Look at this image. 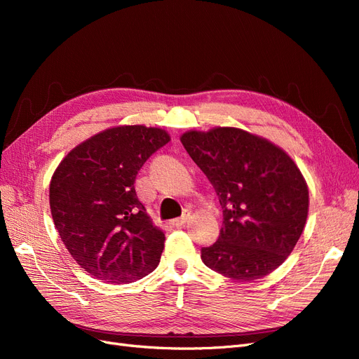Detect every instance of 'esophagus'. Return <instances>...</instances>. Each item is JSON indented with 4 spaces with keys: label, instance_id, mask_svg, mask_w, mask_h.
<instances>
[{
    "label": "esophagus",
    "instance_id": "34e87169",
    "mask_svg": "<svg viewBox=\"0 0 359 359\" xmlns=\"http://www.w3.org/2000/svg\"><path fill=\"white\" fill-rule=\"evenodd\" d=\"M189 215H190V212H184L181 217H180V219H175V220H172V224L173 226H175V227H181V226H184V224H186V222L189 220Z\"/></svg>",
    "mask_w": 359,
    "mask_h": 359
}]
</instances>
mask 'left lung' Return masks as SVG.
Instances as JSON below:
<instances>
[{"label": "left lung", "mask_w": 359, "mask_h": 359, "mask_svg": "<svg viewBox=\"0 0 359 359\" xmlns=\"http://www.w3.org/2000/svg\"><path fill=\"white\" fill-rule=\"evenodd\" d=\"M189 156L219 196V241L203 264L227 278L252 281L273 273L295 248L309 214V189L283 149L235 127L181 136Z\"/></svg>", "instance_id": "8db88e82"}]
</instances>
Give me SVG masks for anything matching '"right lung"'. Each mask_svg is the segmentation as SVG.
Here are the masks:
<instances>
[{
    "instance_id": "add662e5",
    "label": "right lung",
    "mask_w": 359,
    "mask_h": 359,
    "mask_svg": "<svg viewBox=\"0 0 359 359\" xmlns=\"http://www.w3.org/2000/svg\"><path fill=\"white\" fill-rule=\"evenodd\" d=\"M169 140L156 127H112L74 147L53 172V223L72 257L93 277L132 283L157 268L165 233L137 199L135 181Z\"/></svg>"
}]
</instances>
